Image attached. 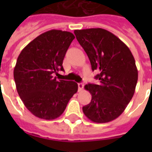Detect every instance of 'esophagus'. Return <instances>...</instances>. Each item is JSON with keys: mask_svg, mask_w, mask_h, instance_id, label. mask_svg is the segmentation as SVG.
<instances>
[{"mask_svg": "<svg viewBox=\"0 0 152 152\" xmlns=\"http://www.w3.org/2000/svg\"><path fill=\"white\" fill-rule=\"evenodd\" d=\"M83 86H84V84H83V83H78V89H79V91H80L83 90Z\"/></svg>", "mask_w": 152, "mask_h": 152, "instance_id": "34e87169", "label": "esophagus"}]
</instances>
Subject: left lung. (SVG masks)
Here are the masks:
<instances>
[{
    "mask_svg": "<svg viewBox=\"0 0 152 152\" xmlns=\"http://www.w3.org/2000/svg\"><path fill=\"white\" fill-rule=\"evenodd\" d=\"M74 34L92 70L99 72V84L84 86L91 101L83 107V113L93 122H110L124 112L134 95L138 80L134 57L120 39L105 29L75 30Z\"/></svg>",
    "mask_w": 152,
    "mask_h": 152,
    "instance_id": "8db88e82",
    "label": "left lung"
}]
</instances>
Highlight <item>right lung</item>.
I'll return each instance as SVG.
<instances>
[{"mask_svg": "<svg viewBox=\"0 0 152 152\" xmlns=\"http://www.w3.org/2000/svg\"><path fill=\"white\" fill-rule=\"evenodd\" d=\"M75 39L71 32L50 30L32 40L19 55L14 68L16 90L24 106L35 117L53 120L61 115L78 85L57 80L62 63Z\"/></svg>", "mask_w": 152, "mask_h": 152, "instance_id": "1", "label": "right lung"}]
</instances>
